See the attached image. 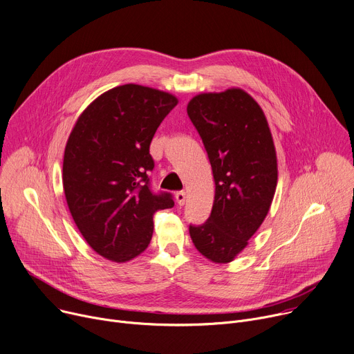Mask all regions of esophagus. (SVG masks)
<instances>
[{
    "label": "esophagus",
    "mask_w": 354,
    "mask_h": 354,
    "mask_svg": "<svg viewBox=\"0 0 354 354\" xmlns=\"http://www.w3.org/2000/svg\"><path fill=\"white\" fill-rule=\"evenodd\" d=\"M176 202L182 206V205H185V202H186V194L183 190H180V192H176Z\"/></svg>",
    "instance_id": "1"
}]
</instances>
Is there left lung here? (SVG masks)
Returning a JSON list of instances; mask_svg holds the SVG:
<instances>
[{"label": "left lung", "instance_id": "left-lung-1", "mask_svg": "<svg viewBox=\"0 0 354 354\" xmlns=\"http://www.w3.org/2000/svg\"><path fill=\"white\" fill-rule=\"evenodd\" d=\"M206 148L214 201L202 226H189L198 251L216 264H227L247 247L271 207L277 153L263 109L239 87L201 93L187 104Z\"/></svg>", "mask_w": 354, "mask_h": 354}]
</instances>
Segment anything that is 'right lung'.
Here are the masks:
<instances>
[{
  "instance_id": "1",
  "label": "right lung",
  "mask_w": 354,
  "mask_h": 354,
  "mask_svg": "<svg viewBox=\"0 0 354 354\" xmlns=\"http://www.w3.org/2000/svg\"><path fill=\"white\" fill-rule=\"evenodd\" d=\"M178 104L174 94L140 84L117 86L77 118L63 156V189L87 244L114 263H127L149 244L156 210L174 206L155 195L149 145Z\"/></svg>"
}]
</instances>
